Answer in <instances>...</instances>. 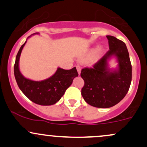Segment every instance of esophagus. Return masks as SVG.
I'll use <instances>...</instances> for the list:
<instances>
[{
  "instance_id": "obj_1",
  "label": "esophagus",
  "mask_w": 147,
  "mask_h": 147,
  "mask_svg": "<svg viewBox=\"0 0 147 147\" xmlns=\"http://www.w3.org/2000/svg\"><path fill=\"white\" fill-rule=\"evenodd\" d=\"M77 72H78L79 75H80V74H81V70H82V68H81V67H80V66H77Z\"/></svg>"
}]
</instances>
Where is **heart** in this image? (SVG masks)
Here are the masks:
<instances>
[{
	"mask_svg": "<svg viewBox=\"0 0 147 147\" xmlns=\"http://www.w3.org/2000/svg\"><path fill=\"white\" fill-rule=\"evenodd\" d=\"M98 49H99L98 46H96L95 48H90V50H88V52H86V56L90 57L95 54V59H98L99 57L102 56L103 54L104 53V52H105V50H104V48H99V50H98Z\"/></svg>",
	"mask_w": 147,
	"mask_h": 147,
	"instance_id": "heart-1",
	"label": "heart"
}]
</instances>
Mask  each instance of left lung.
<instances>
[{"mask_svg": "<svg viewBox=\"0 0 147 147\" xmlns=\"http://www.w3.org/2000/svg\"><path fill=\"white\" fill-rule=\"evenodd\" d=\"M109 51L93 66L84 68L81 77L84 86L82 95L89 105L97 108L112 107L125 97L132 79V67L126 45L113 36H106ZM116 59L117 67L111 69L109 61Z\"/></svg>", "mask_w": 147, "mask_h": 147, "instance_id": "left-lung-1", "label": "left lung"}]
</instances>
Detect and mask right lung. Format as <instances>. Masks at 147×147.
Here are the masks:
<instances>
[{
    "label": "right lung",
    "mask_w": 147,
    "mask_h": 147,
    "mask_svg": "<svg viewBox=\"0 0 147 147\" xmlns=\"http://www.w3.org/2000/svg\"><path fill=\"white\" fill-rule=\"evenodd\" d=\"M38 34L36 32L28 36L20 48L15 61L14 77L20 90L32 102L38 105L50 106L60 100L67 88L72 84L73 79L78 77V72L75 67L70 70H64L59 67L54 75L41 81L32 80L22 75L19 69L22 50L28 38Z\"/></svg>",
    "instance_id": "right-lung-1"
}]
</instances>
